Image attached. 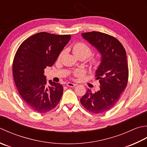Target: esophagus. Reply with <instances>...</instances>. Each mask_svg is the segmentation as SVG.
<instances>
[{
    "mask_svg": "<svg viewBox=\"0 0 147 147\" xmlns=\"http://www.w3.org/2000/svg\"><path fill=\"white\" fill-rule=\"evenodd\" d=\"M67 86L68 87H70V88H74V87L76 86L77 84H74V83H71V82H68L67 84Z\"/></svg>",
    "mask_w": 147,
    "mask_h": 147,
    "instance_id": "obj_1",
    "label": "esophagus"
}]
</instances>
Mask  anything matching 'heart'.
<instances>
[{
  "instance_id": "b5f03b06",
  "label": "heart",
  "mask_w": 147,
  "mask_h": 147,
  "mask_svg": "<svg viewBox=\"0 0 147 147\" xmlns=\"http://www.w3.org/2000/svg\"><path fill=\"white\" fill-rule=\"evenodd\" d=\"M73 53L75 56L77 58H84V59L88 58L89 56H91L92 53V50L88 44L84 42H77L74 45L73 47ZM64 51H62L59 56V58H60L63 55ZM89 67L92 70H96L99 65H100V59L99 57L93 56L89 59ZM73 76L76 78H81L84 76V72L82 70H77L74 71L73 72Z\"/></svg>"
}]
</instances>
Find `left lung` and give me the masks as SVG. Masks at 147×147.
Listing matches in <instances>:
<instances>
[{
    "mask_svg": "<svg viewBox=\"0 0 147 147\" xmlns=\"http://www.w3.org/2000/svg\"><path fill=\"white\" fill-rule=\"evenodd\" d=\"M82 37L100 53L101 63L96 71L100 89H88L80 103L89 112L101 113L115 106L126 88L129 77L126 52L122 44L113 36L99 32L83 33Z\"/></svg>",
    "mask_w": 147,
    "mask_h": 147,
    "instance_id": "obj_1",
    "label": "left lung"
}]
</instances>
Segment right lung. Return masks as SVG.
Instances as JSON below:
<instances>
[{
  "label": "right lung",
  "mask_w": 147,
  "mask_h": 147,
  "mask_svg": "<svg viewBox=\"0 0 147 147\" xmlns=\"http://www.w3.org/2000/svg\"><path fill=\"white\" fill-rule=\"evenodd\" d=\"M70 38V35L37 33L24 40L15 54V84L26 105L35 112H49L61 100L63 86L51 80L47 83L44 69L52 67Z\"/></svg>",
  "instance_id": "obj_1"
}]
</instances>
